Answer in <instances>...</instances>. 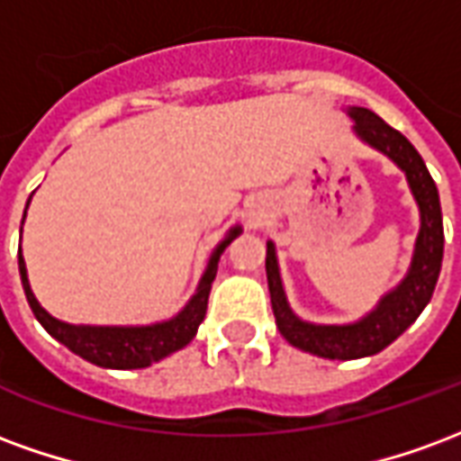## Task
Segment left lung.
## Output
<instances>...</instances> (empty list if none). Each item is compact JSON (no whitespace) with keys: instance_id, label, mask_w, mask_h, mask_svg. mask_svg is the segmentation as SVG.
<instances>
[{"instance_id":"left-lung-1","label":"left lung","mask_w":461,"mask_h":461,"mask_svg":"<svg viewBox=\"0 0 461 461\" xmlns=\"http://www.w3.org/2000/svg\"><path fill=\"white\" fill-rule=\"evenodd\" d=\"M348 113L356 121V131L363 140L385 152L387 158H393L405 170L407 182L420 204L422 227H420V237L415 244V259L405 281L393 294H387L370 316L353 326H313V323H303L296 319L281 289L274 244L271 241L267 244L271 309H274V319H276L281 336L289 340L291 346L313 356L330 357V360H356V357L375 356L397 336H402L432 299L437 276L442 269V251H445V230H442L437 185L427 170L425 160L415 150V145L367 108H350Z\"/></svg>"}]
</instances>
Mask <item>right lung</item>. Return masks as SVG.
<instances>
[{"instance_id":"right-lung-1","label":"right lung","mask_w":461,"mask_h":461,"mask_svg":"<svg viewBox=\"0 0 461 461\" xmlns=\"http://www.w3.org/2000/svg\"><path fill=\"white\" fill-rule=\"evenodd\" d=\"M237 234H240V227H234L230 231V237L214 249L210 267H207L200 281V289L192 296V301L185 306L180 316L165 321V323H155V326H142V329H94V326L61 323L54 316H49L39 306V301L34 299V294L29 289V279H26L22 251H19V274H22L26 301L34 311V316L56 340H61L68 350H74L76 356L86 357L88 363H95L101 367H115V370H132V367H145L155 363V360H160V357L170 356V353L180 350L194 339L197 326L204 321V313H207V299H210L212 281L217 276L220 254Z\"/></svg>"}]
</instances>
